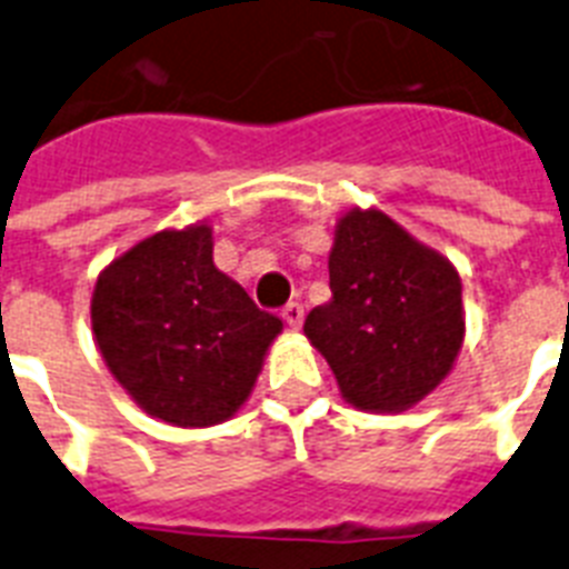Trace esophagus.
Masks as SVG:
<instances>
[{"instance_id": "obj_1", "label": "esophagus", "mask_w": 569, "mask_h": 569, "mask_svg": "<svg viewBox=\"0 0 569 569\" xmlns=\"http://www.w3.org/2000/svg\"><path fill=\"white\" fill-rule=\"evenodd\" d=\"M280 316H283V321L289 327H295V330H298L300 327V321H303V307H300L298 300H292V303H286L283 307V312H280Z\"/></svg>"}]
</instances>
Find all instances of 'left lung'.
I'll return each mask as SVG.
<instances>
[{
	"mask_svg": "<svg viewBox=\"0 0 569 569\" xmlns=\"http://www.w3.org/2000/svg\"><path fill=\"white\" fill-rule=\"evenodd\" d=\"M330 292L303 332L348 403L403 412L450 373L465 339L459 271L386 212L357 207L341 216Z\"/></svg>",
	"mask_w": 569,
	"mask_h": 569,
	"instance_id": "left-lung-1",
	"label": "left lung"
}]
</instances>
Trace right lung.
Listing matches in <instances>:
<instances>
[{"instance_id": "1", "label": "right lung", "mask_w": 569, "mask_h": 569, "mask_svg": "<svg viewBox=\"0 0 569 569\" xmlns=\"http://www.w3.org/2000/svg\"><path fill=\"white\" fill-rule=\"evenodd\" d=\"M92 332L140 409L174 427H212L248 400L283 321L212 266V230H160L96 280Z\"/></svg>"}]
</instances>
